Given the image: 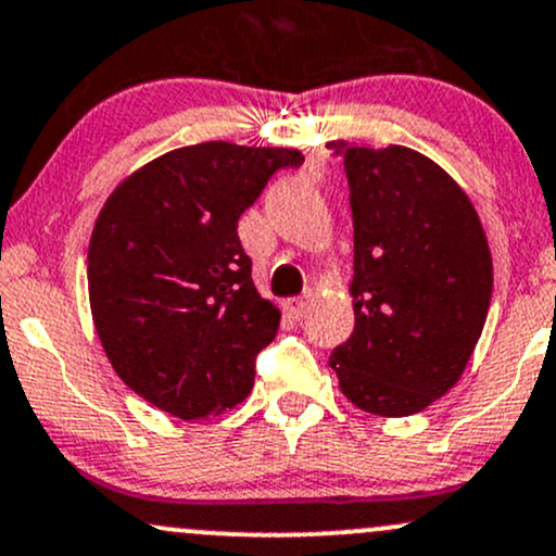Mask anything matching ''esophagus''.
Wrapping results in <instances>:
<instances>
[{"mask_svg": "<svg viewBox=\"0 0 556 556\" xmlns=\"http://www.w3.org/2000/svg\"><path fill=\"white\" fill-rule=\"evenodd\" d=\"M311 303H314V292H303L301 298H290V301H285V311L292 316V319H301L303 314L311 308Z\"/></svg>", "mask_w": 556, "mask_h": 556, "instance_id": "obj_1", "label": "esophagus"}]
</instances>
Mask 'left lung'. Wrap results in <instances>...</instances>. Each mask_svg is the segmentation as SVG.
<instances>
[{
    "label": "left lung",
    "instance_id": "1",
    "mask_svg": "<svg viewBox=\"0 0 556 556\" xmlns=\"http://www.w3.org/2000/svg\"><path fill=\"white\" fill-rule=\"evenodd\" d=\"M356 327L329 356L351 404L380 417L422 412L456 386L493 290L483 224L465 189L422 152L351 148Z\"/></svg>",
    "mask_w": 556,
    "mask_h": 556
}]
</instances>
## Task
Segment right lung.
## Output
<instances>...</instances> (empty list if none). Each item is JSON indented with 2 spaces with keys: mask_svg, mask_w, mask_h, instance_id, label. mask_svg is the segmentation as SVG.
I'll use <instances>...</instances> for the list:
<instances>
[{
  "mask_svg": "<svg viewBox=\"0 0 556 556\" xmlns=\"http://www.w3.org/2000/svg\"><path fill=\"white\" fill-rule=\"evenodd\" d=\"M288 148L203 142L126 176L89 242V303L121 380L161 412L205 419L248 399L279 308L255 290L237 222Z\"/></svg>",
  "mask_w": 556,
  "mask_h": 556,
  "instance_id": "add662e5",
  "label": "right lung"
}]
</instances>
